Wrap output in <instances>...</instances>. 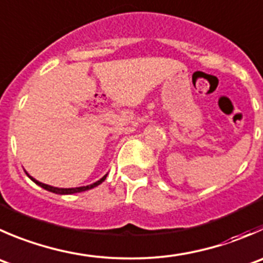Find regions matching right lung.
I'll list each match as a JSON object with an SVG mask.
<instances>
[{"instance_id":"obj_1","label":"right lung","mask_w":263,"mask_h":263,"mask_svg":"<svg viewBox=\"0 0 263 263\" xmlns=\"http://www.w3.org/2000/svg\"><path fill=\"white\" fill-rule=\"evenodd\" d=\"M25 173H27L28 177H29L30 180L33 181V182L37 183L38 186H41V187H43V189H45V190L51 191V193L60 194V195H69V194H76V193H81V191L90 190V189L96 187V186L100 185L101 182H104V180H105V178H106V175H105V176H103V177H101L100 180H99V181H96V182L91 183V185H87V186H80V187H69V189H64V187H53V186L47 185V183H42V182H40V181L35 180V178H33L32 176H30L29 173H28V172H25Z\"/></svg>"}]
</instances>
